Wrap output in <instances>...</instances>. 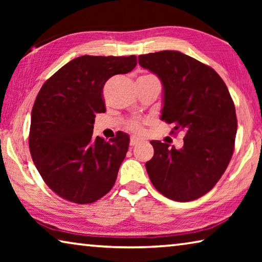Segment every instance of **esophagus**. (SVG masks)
I'll use <instances>...</instances> for the list:
<instances>
[{
    "label": "esophagus",
    "mask_w": 262,
    "mask_h": 262,
    "mask_svg": "<svg viewBox=\"0 0 262 262\" xmlns=\"http://www.w3.org/2000/svg\"><path fill=\"white\" fill-rule=\"evenodd\" d=\"M141 142H142V139H140V137H137V136H132L130 137V145H132V147H134V145L141 143Z\"/></svg>",
    "instance_id": "34e87169"
}]
</instances>
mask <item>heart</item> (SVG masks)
<instances>
[{
    "label": "heart",
    "mask_w": 262,
    "mask_h": 262,
    "mask_svg": "<svg viewBox=\"0 0 262 262\" xmlns=\"http://www.w3.org/2000/svg\"><path fill=\"white\" fill-rule=\"evenodd\" d=\"M129 128H130V129H132L133 132H136V133H140V132H142V127H141L140 123H137V122H133V123H130Z\"/></svg>",
    "instance_id": "1"
}]
</instances>
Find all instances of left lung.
<instances>
[{"mask_svg":"<svg viewBox=\"0 0 262 262\" xmlns=\"http://www.w3.org/2000/svg\"><path fill=\"white\" fill-rule=\"evenodd\" d=\"M139 63L162 81V120L185 134L179 150L150 142L149 178L171 200H196L214 187L231 161L237 133L233 100L214 69L178 51L140 55Z\"/></svg>","mask_w":262,"mask_h":262,"instance_id":"left-lung-1","label":"left lung"}]
</instances>
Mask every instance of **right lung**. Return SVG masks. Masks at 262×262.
I'll return each instance as SVG.
<instances>
[{"label":"right lung","instance_id":"right-lung-1","mask_svg":"<svg viewBox=\"0 0 262 262\" xmlns=\"http://www.w3.org/2000/svg\"><path fill=\"white\" fill-rule=\"evenodd\" d=\"M136 56L83 55L43 83L35 98L29 135L33 163L53 192L70 202L92 203L112 189L129 137L92 136L104 113L103 88L114 75L135 68Z\"/></svg>","mask_w":262,"mask_h":262}]
</instances>
